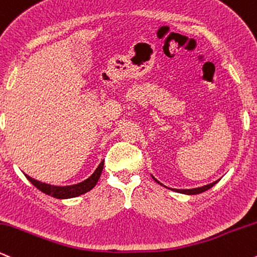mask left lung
I'll use <instances>...</instances> for the list:
<instances>
[{
	"label": "left lung",
	"mask_w": 257,
	"mask_h": 257,
	"mask_svg": "<svg viewBox=\"0 0 257 257\" xmlns=\"http://www.w3.org/2000/svg\"><path fill=\"white\" fill-rule=\"evenodd\" d=\"M153 177V176H152ZM153 179L155 180L156 183H159V184H161L159 182L158 179H155V178L153 177ZM219 180H216V182H214V183H210V184H208V185H204V186H201V188H195V189H172L173 190V191H176V192H179V194H185V195H197V194H201V192H204V191H207V190H209L210 188H213L214 185H215L216 183H218ZM162 186H165L164 184H161ZM170 189V188H168Z\"/></svg>",
	"instance_id": "1"
}]
</instances>
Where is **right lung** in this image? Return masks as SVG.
Here are the masks:
<instances>
[{
  "instance_id": "1",
  "label": "right lung",
  "mask_w": 257,
  "mask_h": 257,
  "mask_svg": "<svg viewBox=\"0 0 257 257\" xmlns=\"http://www.w3.org/2000/svg\"><path fill=\"white\" fill-rule=\"evenodd\" d=\"M104 160L101 161V164L98 165V167L96 168V171L90 176L87 179L84 180V182L74 184V185H67V186H56V185H50V184H45L39 182V180H36L31 178L30 176L25 174V177L29 179V182L32 183V185H35L38 190H41L44 194L51 196V197L60 198V200H63V198H72L77 197V196H80L85 192L90 191L92 188H95V185L97 184L99 177H101L102 170H103Z\"/></svg>"
}]
</instances>
